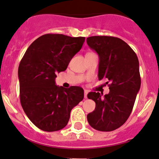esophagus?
Instances as JSON below:
<instances>
[{
  "mask_svg": "<svg viewBox=\"0 0 159 159\" xmlns=\"http://www.w3.org/2000/svg\"><path fill=\"white\" fill-rule=\"evenodd\" d=\"M89 92L87 90H85L84 91V98H87V94H88Z\"/></svg>",
  "mask_w": 159,
  "mask_h": 159,
  "instance_id": "esophagus-1",
  "label": "esophagus"
}]
</instances>
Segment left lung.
Wrapping results in <instances>:
<instances>
[{
  "instance_id": "obj_1",
  "label": "left lung",
  "mask_w": 159,
  "mask_h": 159,
  "mask_svg": "<svg viewBox=\"0 0 159 159\" xmlns=\"http://www.w3.org/2000/svg\"><path fill=\"white\" fill-rule=\"evenodd\" d=\"M86 41L98 54V79L107 80L106 84L109 83L110 89L103 98L99 92L87 94L96 103L94 111L87 115V120L98 131H114L127 121L140 90L138 58L133 49L118 37L93 36Z\"/></svg>"
}]
</instances>
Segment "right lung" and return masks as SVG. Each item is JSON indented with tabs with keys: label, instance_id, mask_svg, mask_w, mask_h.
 <instances>
[{
	"label": "right lung",
	"instance_id": "1",
	"mask_svg": "<svg viewBox=\"0 0 159 159\" xmlns=\"http://www.w3.org/2000/svg\"><path fill=\"white\" fill-rule=\"evenodd\" d=\"M85 37L46 34L28 48L19 66V96L25 113L37 128L56 131L67 125L70 111L83 101L80 86L56 85V74L65 71L81 49Z\"/></svg>",
	"mask_w": 159,
	"mask_h": 159
}]
</instances>
